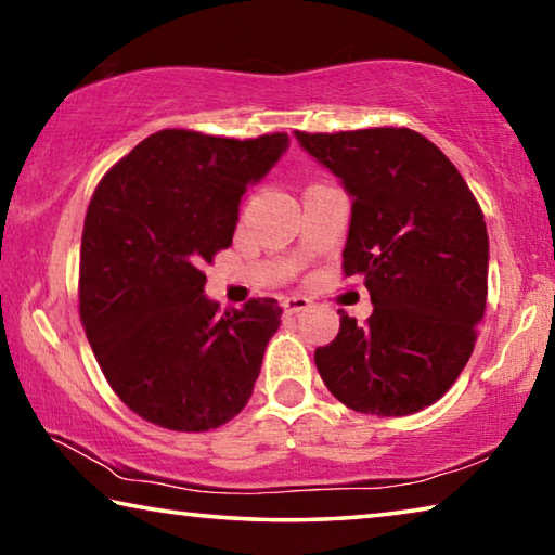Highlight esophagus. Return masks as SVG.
Instances as JSON below:
<instances>
[{
    "label": "esophagus",
    "mask_w": 555,
    "mask_h": 555,
    "mask_svg": "<svg viewBox=\"0 0 555 555\" xmlns=\"http://www.w3.org/2000/svg\"><path fill=\"white\" fill-rule=\"evenodd\" d=\"M308 306H311V300L304 298V296H286L284 300H281V308H284L286 315H294V313L306 311Z\"/></svg>",
    "instance_id": "34e87169"
}]
</instances>
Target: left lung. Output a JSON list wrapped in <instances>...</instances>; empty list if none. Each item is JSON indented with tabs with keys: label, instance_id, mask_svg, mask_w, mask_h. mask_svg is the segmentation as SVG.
<instances>
[{
	"label": "left lung",
	"instance_id": "obj_1",
	"mask_svg": "<svg viewBox=\"0 0 555 555\" xmlns=\"http://www.w3.org/2000/svg\"><path fill=\"white\" fill-rule=\"evenodd\" d=\"M298 144L352 198L345 276H360L374 311L340 313L315 350L325 387L347 409L409 416L436 403L465 370L487 304L480 203L440 149L406 127L337 134L296 131Z\"/></svg>",
	"mask_w": 555,
	"mask_h": 555
}]
</instances>
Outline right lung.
Segmentation results:
<instances>
[{"label": "right lung", "mask_w": 555, "mask_h": 555, "mask_svg": "<svg viewBox=\"0 0 555 555\" xmlns=\"http://www.w3.org/2000/svg\"><path fill=\"white\" fill-rule=\"evenodd\" d=\"M288 134L224 139L191 129L146 137L102 176L80 244V321L109 387L168 430L218 428L249 401L274 298L220 311L203 267L232 244L240 201Z\"/></svg>", "instance_id": "obj_1"}]
</instances>
